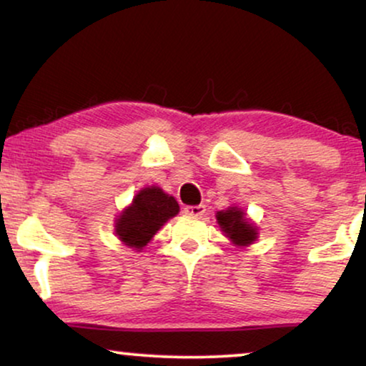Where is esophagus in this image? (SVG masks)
I'll return each instance as SVG.
<instances>
[{
  "label": "esophagus",
  "instance_id": "esophagus-1",
  "mask_svg": "<svg viewBox=\"0 0 366 366\" xmlns=\"http://www.w3.org/2000/svg\"><path fill=\"white\" fill-rule=\"evenodd\" d=\"M184 212H186L187 216L199 217L206 212V206H202V204H199V206H187L186 209H184Z\"/></svg>",
  "mask_w": 366,
  "mask_h": 366
}]
</instances>
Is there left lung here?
Listing matches in <instances>:
<instances>
[{
  "instance_id": "8db88e82",
  "label": "left lung",
  "mask_w": 366,
  "mask_h": 366,
  "mask_svg": "<svg viewBox=\"0 0 366 366\" xmlns=\"http://www.w3.org/2000/svg\"><path fill=\"white\" fill-rule=\"evenodd\" d=\"M217 222L222 231L227 234L229 239H232L234 244H251V242L257 237L254 226L249 224V221L244 217V214L237 211L236 207L217 212Z\"/></svg>"
}]
</instances>
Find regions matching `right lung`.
I'll return each instance as SVG.
<instances>
[{
  "mask_svg": "<svg viewBox=\"0 0 366 366\" xmlns=\"http://www.w3.org/2000/svg\"><path fill=\"white\" fill-rule=\"evenodd\" d=\"M179 212V204L162 189L147 187L135 196L132 206L117 219V234L127 246L142 249L165 221Z\"/></svg>",
  "mask_w": 366,
  "mask_h": 366,
  "instance_id": "obj_1",
  "label": "right lung"
}]
</instances>
